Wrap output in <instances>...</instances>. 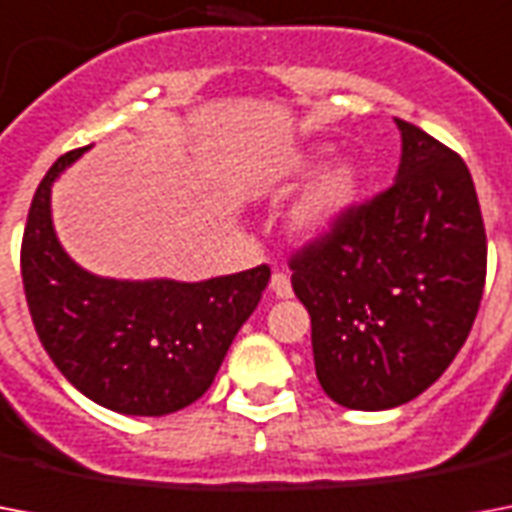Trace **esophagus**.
<instances>
[{"instance_id": "34e87169", "label": "esophagus", "mask_w": 512, "mask_h": 512, "mask_svg": "<svg viewBox=\"0 0 512 512\" xmlns=\"http://www.w3.org/2000/svg\"><path fill=\"white\" fill-rule=\"evenodd\" d=\"M271 292L276 297H281V300H287V297H292V281H289V276L284 271H273L271 276Z\"/></svg>"}]
</instances>
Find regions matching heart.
I'll list each match as a JSON object with an SVG mask.
<instances>
[{"label": "heart", "mask_w": 512, "mask_h": 512, "mask_svg": "<svg viewBox=\"0 0 512 512\" xmlns=\"http://www.w3.org/2000/svg\"><path fill=\"white\" fill-rule=\"evenodd\" d=\"M316 167L313 156L300 159L295 167V175H308ZM356 196V172L348 164H337L327 170L316 183L308 188L303 199L297 201L292 212V223L300 233H324L340 220V215L350 207Z\"/></svg>", "instance_id": "obj_1"}]
</instances>
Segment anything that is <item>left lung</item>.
Returning <instances> with one entry per match:
<instances>
[{
    "label": "left lung",
    "mask_w": 512,
    "mask_h": 512,
    "mask_svg": "<svg viewBox=\"0 0 512 512\" xmlns=\"http://www.w3.org/2000/svg\"><path fill=\"white\" fill-rule=\"evenodd\" d=\"M396 183L353 204L289 257L311 313L316 377L335 404L393 409L460 353L486 281V231L470 170L452 148L396 119Z\"/></svg>",
    "instance_id": "obj_1"
}]
</instances>
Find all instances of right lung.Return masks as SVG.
<instances>
[{"label": "right lung", "instance_id": "obj_1", "mask_svg": "<svg viewBox=\"0 0 512 512\" xmlns=\"http://www.w3.org/2000/svg\"><path fill=\"white\" fill-rule=\"evenodd\" d=\"M84 151L52 164L28 209L20 276L31 321L52 364L95 404L138 417L172 414L207 393L271 268L196 284L100 279L79 268L55 236L50 191Z\"/></svg>", "mask_w": 512, "mask_h": 512}]
</instances>
